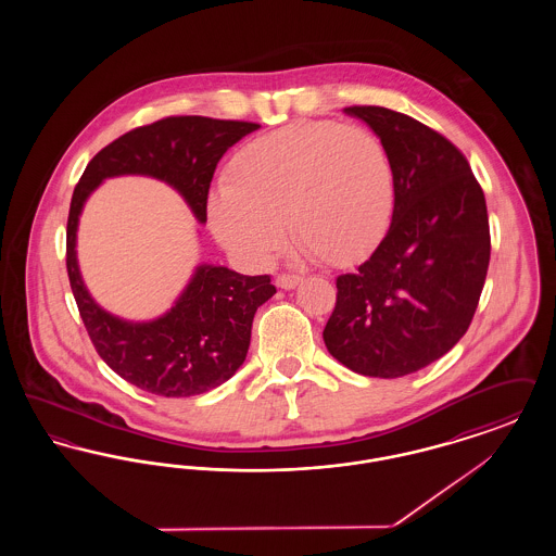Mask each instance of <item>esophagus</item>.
Returning <instances> with one entry per match:
<instances>
[{
    "label": "esophagus",
    "mask_w": 556,
    "mask_h": 556,
    "mask_svg": "<svg viewBox=\"0 0 556 556\" xmlns=\"http://www.w3.org/2000/svg\"><path fill=\"white\" fill-rule=\"evenodd\" d=\"M302 281L300 275H277V288L281 290H293Z\"/></svg>",
    "instance_id": "1"
}]
</instances>
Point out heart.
Returning a JSON list of instances; mask_svg holds the SVG:
<instances>
[{
  "label": "heart",
  "mask_w": 556,
  "mask_h": 556,
  "mask_svg": "<svg viewBox=\"0 0 556 556\" xmlns=\"http://www.w3.org/2000/svg\"><path fill=\"white\" fill-rule=\"evenodd\" d=\"M394 211L396 173L381 139L331 121H300L245 143L229 184L206 204L212 233L254 266L279 254L288 223L308 256L354 263L388 233Z\"/></svg>",
  "instance_id": "1"
}]
</instances>
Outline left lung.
I'll use <instances>...</instances> for the list:
<instances>
[{
	"mask_svg": "<svg viewBox=\"0 0 556 556\" xmlns=\"http://www.w3.org/2000/svg\"><path fill=\"white\" fill-rule=\"evenodd\" d=\"M344 112L386 146L396 211L369 261L338 277L323 340L348 369L394 379L442 358L467 333L490 265L488 208L446 137L390 108Z\"/></svg>",
	"mask_w": 556,
	"mask_h": 556,
	"instance_id": "obj_1",
	"label": "left lung"
}]
</instances>
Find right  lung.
Here are the masks:
<instances>
[{
  "mask_svg": "<svg viewBox=\"0 0 556 556\" xmlns=\"http://www.w3.org/2000/svg\"><path fill=\"white\" fill-rule=\"evenodd\" d=\"M261 125L206 116H168L112 141L87 164L75 187L66 227V268L85 329L110 369L143 392L198 396L231 379L243 365L252 320L275 286L227 266L198 265L170 311L127 320L104 311L85 288L77 229L87 198L110 177L141 175L181 193L198 223H206L212 175L223 154Z\"/></svg>",
  "mask_w": 556,
  "mask_h": 556,
  "instance_id": "right-lung-1",
  "label": "right lung"
}]
</instances>
